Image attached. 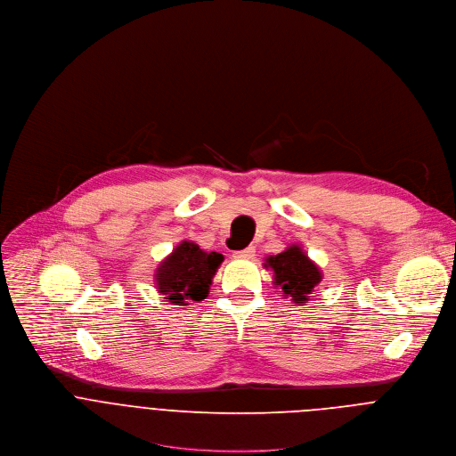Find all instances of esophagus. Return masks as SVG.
I'll return each instance as SVG.
<instances>
[{"instance_id": "obj_1", "label": "esophagus", "mask_w": 456, "mask_h": 456, "mask_svg": "<svg viewBox=\"0 0 456 456\" xmlns=\"http://www.w3.org/2000/svg\"><path fill=\"white\" fill-rule=\"evenodd\" d=\"M253 255H255V248H253V246H248V248H244V249L233 251V256H235V258H251Z\"/></svg>"}]
</instances>
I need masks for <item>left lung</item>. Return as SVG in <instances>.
Returning <instances> with one entry per match:
<instances>
[{
	"label": "left lung",
	"instance_id": "1",
	"mask_svg": "<svg viewBox=\"0 0 456 456\" xmlns=\"http://www.w3.org/2000/svg\"><path fill=\"white\" fill-rule=\"evenodd\" d=\"M264 267L273 271V284L279 293L298 305L313 298L314 288L323 277L318 264L313 262L298 244H291L279 255L265 256Z\"/></svg>",
	"mask_w": 456,
	"mask_h": 456
}]
</instances>
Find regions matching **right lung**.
<instances>
[{"label": "right lung", "mask_w": 456, "mask_h": 456, "mask_svg": "<svg viewBox=\"0 0 456 456\" xmlns=\"http://www.w3.org/2000/svg\"><path fill=\"white\" fill-rule=\"evenodd\" d=\"M224 256L205 251L192 240L179 242L156 267V289L174 305H189L208 297L212 279Z\"/></svg>", "instance_id": "add662e5"}]
</instances>
